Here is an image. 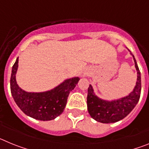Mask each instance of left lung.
Instances as JSON below:
<instances>
[{
    "label": "left lung",
    "instance_id": "left-lung-1",
    "mask_svg": "<svg viewBox=\"0 0 149 149\" xmlns=\"http://www.w3.org/2000/svg\"><path fill=\"white\" fill-rule=\"evenodd\" d=\"M130 54L132 55L135 63L137 72V80L134 90L128 95L113 101H106L101 99L95 95L93 88L91 85L88 88V112L91 117L97 122L101 123L119 122L132 111L139 101L141 93V76L134 56L131 52Z\"/></svg>",
    "mask_w": 149,
    "mask_h": 149
}]
</instances>
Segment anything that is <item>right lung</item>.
<instances>
[{
	"label": "right lung",
	"instance_id": "obj_1",
	"mask_svg": "<svg viewBox=\"0 0 149 149\" xmlns=\"http://www.w3.org/2000/svg\"><path fill=\"white\" fill-rule=\"evenodd\" d=\"M18 58L12 68L10 89L13 99L23 113L30 117L41 121L54 119L63 112L68 95L78 83V77L67 79L59 86L43 93H28L17 84L15 74Z\"/></svg>",
	"mask_w": 149,
	"mask_h": 149
}]
</instances>
